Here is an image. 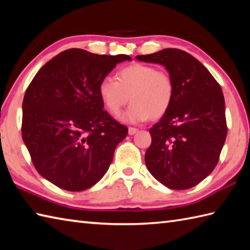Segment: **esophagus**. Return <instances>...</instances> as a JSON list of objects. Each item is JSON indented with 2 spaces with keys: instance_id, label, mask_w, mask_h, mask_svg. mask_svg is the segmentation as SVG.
I'll return each instance as SVG.
<instances>
[{
  "instance_id": "34e87169",
  "label": "esophagus",
  "mask_w": 250,
  "mask_h": 250,
  "mask_svg": "<svg viewBox=\"0 0 250 250\" xmlns=\"http://www.w3.org/2000/svg\"><path fill=\"white\" fill-rule=\"evenodd\" d=\"M138 131H139V130L136 129V128H132V126H130V128H129V134H130V135H133V134H135Z\"/></svg>"
}]
</instances>
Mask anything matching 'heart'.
I'll use <instances>...</instances> for the list:
<instances>
[{
  "instance_id": "b5f03b06",
  "label": "heart",
  "mask_w": 250,
  "mask_h": 250,
  "mask_svg": "<svg viewBox=\"0 0 250 250\" xmlns=\"http://www.w3.org/2000/svg\"><path fill=\"white\" fill-rule=\"evenodd\" d=\"M99 95L112 116L120 114L126 103L132 104L121 119L132 124L163 117L172 105L174 83L167 71L147 63H132L99 83Z\"/></svg>"
}]
</instances>
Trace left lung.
I'll list each match as a JSON object with an SVG mask.
<instances>
[{
    "instance_id": "8db88e82",
    "label": "left lung",
    "mask_w": 250,
    "mask_h": 250,
    "mask_svg": "<svg viewBox=\"0 0 250 250\" xmlns=\"http://www.w3.org/2000/svg\"><path fill=\"white\" fill-rule=\"evenodd\" d=\"M136 60L163 65L174 83L172 105L149 129L147 169L169 188H193L216 168L226 142L221 86L202 62L179 48L139 55Z\"/></svg>"
}]
</instances>
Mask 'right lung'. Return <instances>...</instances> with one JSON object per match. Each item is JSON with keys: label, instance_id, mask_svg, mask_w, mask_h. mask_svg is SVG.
Wrapping results in <instances>:
<instances>
[{"label": "right lung", "instance_id": "obj_1", "mask_svg": "<svg viewBox=\"0 0 250 250\" xmlns=\"http://www.w3.org/2000/svg\"><path fill=\"white\" fill-rule=\"evenodd\" d=\"M128 55L70 48L47 62L22 102L21 135L34 168L70 192L90 188L104 177L128 128L104 110L99 83Z\"/></svg>", "mask_w": 250, "mask_h": 250}]
</instances>
